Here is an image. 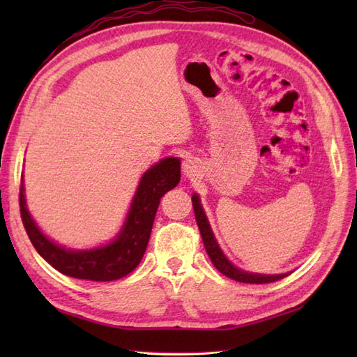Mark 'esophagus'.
<instances>
[{
	"label": "esophagus",
	"mask_w": 357,
	"mask_h": 357,
	"mask_svg": "<svg viewBox=\"0 0 357 357\" xmlns=\"http://www.w3.org/2000/svg\"><path fill=\"white\" fill-rule=\"evenodd\" d=\"M183 173H184L185 178L198 176V173H199L198 162H196L193 158H187L185 161L183 162Z\"/></svg>",
	"instance_id": "1"
}]
</instances>
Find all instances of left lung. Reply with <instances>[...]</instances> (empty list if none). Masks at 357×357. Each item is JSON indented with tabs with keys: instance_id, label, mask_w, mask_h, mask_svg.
<instances>
[{
	"instance_id": "left-lung-1",
	"label": "left lung",
	"mask_w": 357,
	"mask_h": 357,
	"mask_svg": "<svg viewBox=\"0 0 357 357\" xmlns=\"http://www.w3.org/2000/svg\"><path fill=\"white\" fill-rule=\"evenodd\" d=\"M192 202H193V210H195V218H196V224L199 227L201 236L204 247L207 250V255L213 262L215 267L225 275L227 278L238 280V282H245V284H268V282H276V280L282 279L285 276L290 275V273H280V275H261V273H250L245 270L238 268L236 265H233L229 257L224 255V252L219 247L218 241L213 234V230H211L210 222L207 219L206 211H204L201 206V199L198 195L192 196Z\"/></svg>"
}]
</instances>
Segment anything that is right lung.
Returning a JSON list of instances; mask_svg holds the SVG:
<instances>
[{"label": "right lung", "instance_id": "obj_1", "mask_svg": "<svg viewBox=\"0 0 357 357\" xmlns=\"http://www.w3.org/2000/svg\"><path fill=\"white\" fill-rule=\"evenodd\" d=\"M181 179L179 158H164L142 174L118 234L107 244L95 248H66L45 236L27 210L21 179L20 208L24 229L35 250L53 268L66 276L107 282L132 273L141 262L150 239L151 227L162 196Z\"/></svg>", "mask_w": 357, "mask_h": 357}]
</instances>
